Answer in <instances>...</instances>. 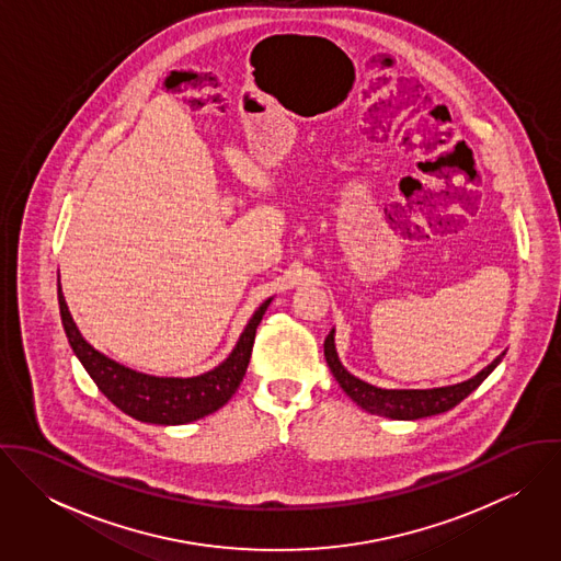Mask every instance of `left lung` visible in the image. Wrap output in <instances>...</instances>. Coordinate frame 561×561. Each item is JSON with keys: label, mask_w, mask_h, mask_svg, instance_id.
<instances>
[{"label": "left lung", "mask_w": 561, "mask_h": 561, "mask_svg": "<svg viewBox=\"0 0 561 561\" xmlns=\"http://www.w3.org/2000/svg\"><path fill=\"white\" fill-rule=\"evenodd\" d=\"M323 356H325V363H328L334 380L350 396V400L356 401L367 412L382 414L389 419H400V421L423 419V416H432V414L451 410L465 398H469L503 358V354L496 356L485 369H481L476 378L454 385V387L425 389V391H387V389H378V387H371V385L358 380L341 365L336 350H334V330H330V334L323 341Z\"/></svg>", "instance_id": "obj_1"}]
</instances>
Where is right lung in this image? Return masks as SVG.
<instances>
[{"instance_id": "1", "label": "right lung", "mask_w": 561, "mask_h": 561, "mask_svg": "<svg viewBox=\"0 0 561 561\" xmlns=\"http://www.w3.org/2000/svg\"><path fill=\"white\" fill-rule=\"evenodd\" d=\"M270 302L272 298L256 309V313L241 332L240 341L231 356L214 371H207L196 378H156L127 369L96 352L81 336L76 321L67 309L58 283V305L62 325L83 369L90 374L99 391L116 408H121L125 414L142 423L156 425H183L203 419L222 408L236 396L250 363L256 325L263 320Z\"/></svg>"}]
</instances>
